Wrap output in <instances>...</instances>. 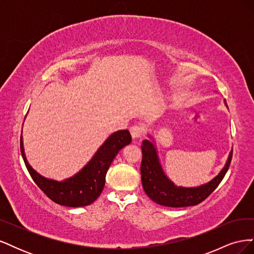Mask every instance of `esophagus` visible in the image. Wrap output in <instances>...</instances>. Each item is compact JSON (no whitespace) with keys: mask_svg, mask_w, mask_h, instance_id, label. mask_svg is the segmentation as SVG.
I'll return each instance as SVG.
<instances>
[{"mask_svg":"<svg viewBox=\"0 0 254 254\" xmlns=\"http://www.w3.org/2000/svg\"><path fill=\"white\" fill-rule=\"evenodd\" d=\"M143 130L144 129L141 126H132L131 128H130V133H131L133 141L141 139L142 134H143Z\"/></svg>","mask_w":254,"mask_h":254,"instance_id":"obj_1","label":"esophagus"}]
</instances>
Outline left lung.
<instances>
[{"label":"left lung","mask_w":254,"mask_h":254,"mask_svg":"<svg viewBox=\"0 0 254 254\" xmlns=\"http://www.w3.org/2000/svg\"><path fill=\"white\" fill-rule=\"evenodd\" d=\"M225 105L228 108V106ZM148 140H144L142 145V164L141 177L142 186L145 193L152 201L160 205L171 207H182L196 205L203 201L212 191L218 187L229 170L232 159V150L221 171L209 182L198 187L187 188L176 184L168 178L160 162L155 137L148 133Z\"/></svg>","instance_id":"left-lung-1"}]
</instances>
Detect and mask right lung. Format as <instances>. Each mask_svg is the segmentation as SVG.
Instances as JSON below:
<instances>
[{
    "label": "right lung",
    "instance_id": "right-lung-1",
    "mask_svg": "<svg viewBox=\"0 0 254 254\" xmlns=\"http://www.w3.org/2000/svg\"><path fill=\"white\" fill-rule=\"evenodd\" d=\"M130 143L131 135L128 130H119L113 132L78 173L61 181L47 178L30 166L25 156L22 134L20 148L28 173L43 193L58 204L78 207L91 204L101 195L105 187L106 174L112 161L120 150Z\"/></svg>",
    "mask_w": 254,
    "mask_h": 254
}]
</instances>
